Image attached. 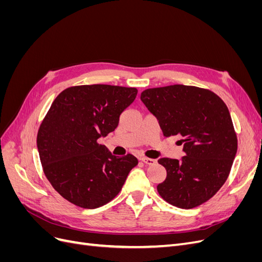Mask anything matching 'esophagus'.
<instances>
[{"label": "esophagus", "mask_w": 262, "mask_h": 262, "mask_svg": "<svg viewBox=\"0 0 262 262\" xmlns=\"http://www.w3.org/2000/svg\"><path fill=\"white\" fill-rule=\"evenodd\" d=\"M140 161H142L146 165H154L156 163V160H153V158H147V157H140Z\"/></svg>", "instance_id": "obj_1"}]
</instances>
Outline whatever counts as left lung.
I'll use <instances>...</instances> for the list:
<instances>
[{
  "label": "left lung",
  "mask_w": 262,
  "mask_h": 262,
  "mask_svg": "<svg viewBox=\"0 0 262 262\" xmlns=\"http://www.w3.org/2000/svg\"><path fill=\"white\" fill-rule=\"evenodd\" d=\"M141 100L164 137H184L181 160L160 158L167 175L157 186L165 201L192 209L208 201L226 181L237 152L228 108L216 94L188 85L148 89Z\"/></svg>",
  "instance_id": "obj_1"
}]
</instances>
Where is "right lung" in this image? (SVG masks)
<instances>
[{"label":"right lung","instance_id":"add662e5","mask_svg":"<svg viewBox=\"0 0 262 262\" xmlns=\"http://www.w3.org/2000/svg\"><path fill=\"white\" fill-rule=\"evenodd\" d=\"M137 94L133 87L82 85L69 87L52 102L37 147L46 177L71 203L85 209L108 203L137 166L133 155L117 157L98 143L117 128Z\"/></svg>","mask_w":262,"mask_h":262}]
</instances>
